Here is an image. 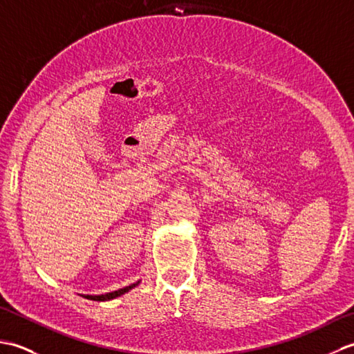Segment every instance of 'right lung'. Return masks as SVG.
<instances>
[{"instance_id":"obj_1","label":"right lung","mask_w":354,"mask_h":354,"mask_svg":"<svg viewBox=\"0 0 354 354\" xmlns=\"http://www.w3.org/2000/svg\"><path fill=\"white\" fill-rule=\"evenodd\" d=\"M138 283H140V281H138ZM138 283H133V284H131V286H126V288H123V289H118V290H114V292L104 293V295H86L85 298H88V299H93V301H109V299H114V298H117V297H120V295H123V293L129 292V290H131V289H133L135 286H137Z\"/></svg>"}]
</instances>
